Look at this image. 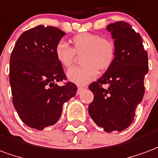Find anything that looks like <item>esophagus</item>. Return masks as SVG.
<instances>
[{"instance_id": "34e87169", "label": "esophagus", "mask_w": 158, "mask_h": 158, "mask_svg": "<svg viewBox=\"0 0 158 158\" xmlns=\"http://www.w3.org/2000/svg\"><path fill=\"white\" fill-rule=\"evenodd\" d=\"M83 89H85V87H83V86H78V91H77V94H79Z\"/></svg>"}]
</instances>
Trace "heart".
I'll list each match as a JSON object with an SVG mask.
<instances>
[{
    "instance_id": "heart-1",
    "label": "heart",
    "mask_w": 158,
    "mask_h": 158,
    "mask_svg": "<svg viewBox=\"0 0 158 158\" xmlns=\"http://www.w3.org/2000/svg\"><path fill=\"white\" fill-rule=\"evenodd\" d=\"M73 48L64 41L57 43L54 49L58 63L64 68H70L75 60L76 54L81 55L79 67L70 69L67 78L77 85H86L93 81L98 69L105 72L114 64L116 48L114 42L99 34L82 32L72 38Z\"/></svg>"
}]
</instances>
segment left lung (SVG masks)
Returning <instances> with one entry per match:
<instances>
[{
    "label": "left lung",
    "mask_w": 158,
    "mask_h": 158,
    "mask_svg": "<svg viewBox=\"0 0 158 158\" xmlns=\"http://www.w3.org/2000/svg\"><path fill=\"white\" fill-rule=\"evenodd\" d=\"M116 48L114 64L89 89L94 100L89 113L106 132L127 129L144 95V78L148 72V52L142 38L129 23L116 22L107 26ZM108 85L107 88L103 85Z\"/></svg>",
    "instance_id": "1"
}]
</instances>
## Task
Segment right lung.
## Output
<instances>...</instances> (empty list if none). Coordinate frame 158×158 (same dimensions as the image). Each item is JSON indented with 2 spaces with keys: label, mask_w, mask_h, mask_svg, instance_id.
<instances>
[{
  "label": "right lung",
  "mask_w": 158,
  "mask_h": 158,
  "mask_svg": "<svg viewBox=\"0 0 158 158\" xmlns=\"http://www.w3.org/2000/svg\"><path fill=\"white\" fill-rule=\"evenodd\" d=\"M66 34L54 27L39 25L23 32L10 58L12 102L19 117L31 128L42 131L59 120L63 105L76 94L77 87L68 82L54 49Z\"/></svg>",
  "instance_id": "right-lung-1"
}]
</instances>
